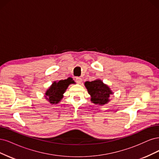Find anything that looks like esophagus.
Masks as SVG:
<instances>
[{
	"instance_id": "34e87169",
	"label": "esophagus",
	"mask_w": 159,
	"mask_h": 159,
	"mask_svg": "<svg viewBox=\"0 0 159 159\" xmlns=\"http://www.w3.org/2000/svg\"><path fill=\"white\" fill-rule=\"evenodd\" d=\"M76 82L78 84H80L81 82H82V79L80 77H76Z\"/></svg>"
}]
</instances>
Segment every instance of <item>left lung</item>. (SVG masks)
<instances>
[{"instance_id":"left-lung-1","label":"left lung","mask_w":159,"mask_h":159,"mask_svg":"<svg viewBox=\"0 0 159 159\" xmlns=\"http://www.w3.org/2000/svg\"><path fill=\"white\" fill-rule=\"evenodd\" d=\"M84 85L91 96L93 103L98 105H104L110 102V96L113 94L109 86L104 84L101 80L86 81Z\"/></svg>"}]
</instances>
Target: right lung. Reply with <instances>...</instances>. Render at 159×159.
<instances>
[{
	"mask_svg": "<svg viewBox=\"0 0 159 159\" xmlns=\"http://www.w3.org/2000/svg\"><path fill=\"white\" fill-rule=\"evenodd\" d=\"M74 83L71 78L53 82V84L46 91L45 97L50 104H57L63 98V94L69 84Z\"/></svg>",
	"mask_w": 159,
	"mask_h": 159,
	"instance_id": "right-lung-1",
	"label": "right lung"
}]
</instances>
